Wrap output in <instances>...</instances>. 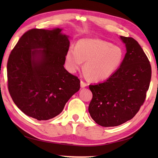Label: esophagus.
<instances>
[{"label":"esophagus","instance_id":"34e87169","mask_svg":"<svg viewBox=\"0 0 158 158\" xmlns=\"http://www.w3.org/2000/svg\"><path fill=\"white\" fill-rule=\"evenodd\" d=\"M81 83V88H85V87L87 86V83L83 81H82V80L81 81V83Z\"/></svg>","mask_w":158,"mask_h":158}]
</instances>
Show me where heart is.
Segmentation results:
<instances>
[{"mask_svg":"<svg viewBox=\"0 0 158 158\" xmlns=\"http://www.w3.org/2000/svg\"><path fill=\"white\" fill-rule=\"evenodd\" d=\"M123 49L111 43L98 39H82L75 49L70 48L65 55V65L70 73H75L84 64V70L93 81L109 78L122 64Z\"/></svg>","mask_w":158,"mask_h":158,"instance_id":"obj_1","label":"heart"}]
</instances>
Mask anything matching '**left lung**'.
Returning a JSON list of instances; mask_svg holds the SVG:
<instances>
[{"label": "left lung", "mask_w": 158, "mask_h": 158, "mask_svg": "<svg viewBox=\"0 0 158 158\" xmlns=\"http://www.w3.org/2000/svg\"><path fill=\"white\" fill-rule=\"evenodd\" d=\"M126 53L119 68L106 81L89 85L90 116L103 127L117 126L139 112L149 89L152 67L141 47L132 37L121 36Z\"/></svg>", "instance_id": "left-lung-1"}]
</instances>
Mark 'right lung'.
I'll use <instances>...</instances> for the list:
<instances>
[{"instance_id": "1", "label": "right lung", "mask_w": 158, "mask_h": 158, "mask_svg": "<svg viewBox=\"0 0 158 158\" xmlns=\"http://www.w3.org/2000/svg\"><path fill=\"white\" fill-rule=\"evenodd\" d=\"M61 31L29 30L8 59V89L13 101L26 115L39 121L59 115L80 88L78 77L64 67L70 42Z\"/></svg>"}]
</instances>
